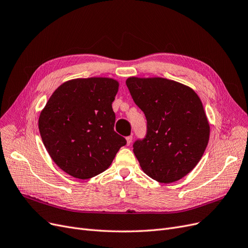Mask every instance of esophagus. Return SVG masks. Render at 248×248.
I'll return each instance as SVG.
<instances>
[{
	"mask_svg": "<svg viewBox=\"0 0 248 248\" xmlns=\"http://www.w3.org/2000/svg\"><path fill=\"white\" fill-rule=\"evenodd\" d=\"M132 140H133V136L132 135H129L126 137V140H127V145H129L132 143Z\"/></svg>",
	"mask_w": 248,
	"mask_h": 248,
	"instance_id": "esophagus-1",
	"label": "esophagus"
}]
</instances>
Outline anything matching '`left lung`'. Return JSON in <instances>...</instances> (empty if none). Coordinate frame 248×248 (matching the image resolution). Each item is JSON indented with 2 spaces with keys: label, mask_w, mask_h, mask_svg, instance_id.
Here are the masks:
<instances>
[{
  "label": "left lung",
  "mask_w": 248,
  "mask_h": 248,
  "mask_svg": "<svg viewBox=\"0 0 248 248\" xmlns=\"http://www.w3.org/2000/svg\"><path fill=\"white\" fill-rule=\"evenodd\" d=\"M126 85L146 118V134L133 143L142 171L171 183L201 161L210 138V124L193 90L169 79L129 77Z\"/></svg>",
  "instance_id": "obj_1"
}]
</instances>
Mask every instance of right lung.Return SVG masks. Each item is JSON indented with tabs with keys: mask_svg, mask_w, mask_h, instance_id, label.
<instances>
[{
	"mask_svg": "<svg viewBox=\"0 0 248 248\" xmlns=\"http://www.w3.org/2000/svg\"><path fill=\"white\" fill-rule=\"evenodd\" d=\"M119 83L78 78L59 86L39 115L43 142L56 165L78 179L106 171L126 140L114 131L112 103Z\"/></svg>",
	"mask_w": 248,
	"mask_h": 248,
	"instance_id": "right-lung-1",
	"label": "right lung"
}]
</instances>
